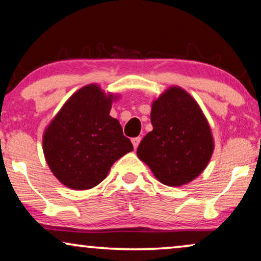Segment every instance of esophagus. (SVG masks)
Instances as JSON below:
<instances>
[{
	"label": "esophagus",
	"mask_w": 261,
	"mask_h": 261,
	"mask_svg": "<svg viewBox=\"0 0 261 261\" xmlns=\"http://www.w3.org/2000/svg\"><path fill=\"white\" fill-rule=\"evenodd\" d=\"M140 141H141V138H139V137L132 139V144H133L134 149L138 148V146H139V144H140Z\"/></svg>",
	"instance_id": "esophagus-1"
}]
</instances>
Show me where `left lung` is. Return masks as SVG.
Returning a JSON list of instances; mask_svg holds the SVG:
<instances>
[{
	"instance_id": "8db88e82",
	"label": "left lung",
	"mask_w": 261,
	"mask_h": 261,
	"mask_svg": "<svg viewBox=\"0 0 261 261\" xmlns=\"http://www.w3.org/2000/svg\"><path fill=\"white\" fill-rule=\"evenodd\" d=\"M152 132L137 154L160 183L181 187L196 179L212 159L215 142L212 128L197 101L172 85L152 102Z\"/></svg>"
}]
</instances>
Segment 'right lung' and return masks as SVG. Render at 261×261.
I'll use <instances>...</instances> for the list:
<instances>
[{
  "instance_id": "right-lung-1",
  "label": "right lung",
  "mask_w": 261,
  "mask_h": 261,
  "mask_svg": "<svg viewBox=\"0 0 261 261\" xmlns=\"http://www.w3.org/2000/svg\"><path fill=\"white\" fill-rule=\"evenodd\" d=\"M119 94L98 84L78 89L42 134L45 160L55 177L73 190H88L108 176L121 156L133 151L119 120L109 115Z\"/></svg>"
}]
</instances>
